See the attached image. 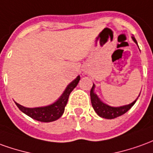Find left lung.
I'll list each match as a JSON object with an SVG mask.
<instances>
[{
  "instance_id": "left-lung-1",
  "label": "left lung",
  "mask_w": 153,
  "mask_h": 153,
  "mask_svg": "<svg viewBox=\"0 0 153 153\" xmlns=\"http://www.w3.org/2000/svg\"><path fill=\"white\" fill-rule=\"evenodd\" d=\"M132 39L137 45L136 39L133 36L132 37ZM94 88L95 85L93 84V87L90 90V99H91L92 106L96 112V114H98L99 117L107 118V119H113V118L119 117L123 114H124L125 113H127L134 105V103L136 102L137 99V98L133 102L129 103L128 105H123V106L120 107H112L104 103L102 101L100 100V99L98 97V95L95 94ZM139 95H138V97H139Z\"/></svg>"
}]
</instances>
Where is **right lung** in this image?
Returning <instances> with one entry per match:
<instances>
[{
    "label": "right lung",
    "instance_id": "add662e5",
    "mask_svg": "<svg viewBox=\"0 0 153 153\" xmlns=\"http://www.w3.org/2000/svg\"><path fill=\"white\" fill-rule=\"evenodd\" d=\"M79 80L80 76L78 75L75 79H74L70 84H68V86L66 87L65 90L62 94L61 96L55 102L50 105L38 107V108H26L17 103L16 102H15L21 112H23L25 114L28 115L29 117H30L33 119L43 123L55 121L61 117L64 114L69 94L73 91L74 88L76 87Z\"/></svg>",
    "mask_w": 153,
    "mask_h": 153
}]
</instances>
